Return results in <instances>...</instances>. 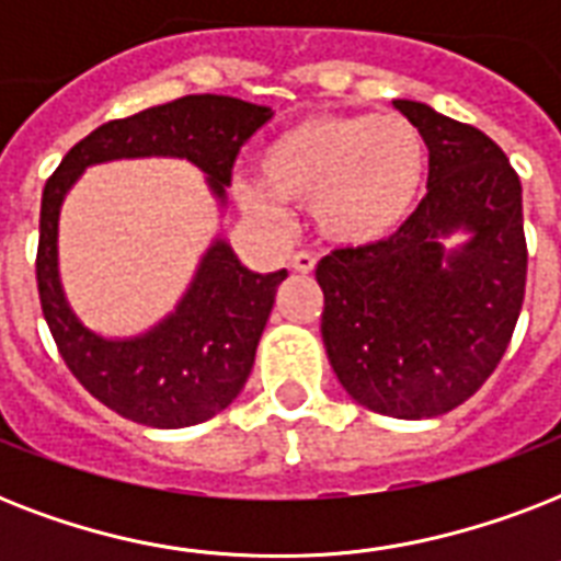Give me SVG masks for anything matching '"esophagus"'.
<instances>
[{"label":"esophagus","instance_id":"34e87169","mask_svg":"<svg viewBox=\"0 0 561 561\" xmlns=\"http://www.w3.org/2000/svg\"><path fill=\"white\" fill-rule=\"evenodd\" d=\"M290 267L297 273H311L317 267V255L308 253V250H297V253L290 255Z\"/></svg>","mask_w":561,"mask_h":561}]
</instances>
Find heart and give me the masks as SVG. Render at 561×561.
I'll return each instance as SVG.
<instances>
[{
	"label": "heart",
	"mask_w": 561,
	"mask_h": 561,
	"mask_svg": "<svg viewBox=\"0 0 561 561\" xmlns=\"http://www.w3.org/2000/svg\"><path fill=\"white\" fill-rule=\"evenodd\" d=\"M427 174L425 136L401 113L311 116L285 127L259 153V183H241L244 206L276 215L311 203L317 229L337 244H375L410 218Z\"/></svg>",
	"instance_id": "obj_1"
}]
</instances>
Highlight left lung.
<instances>
[{"label": "left lung", "instance_id": "obj_1", "mask_svg": "<svg viewBox=\"0 0 561 561\" xmlns=\"http://www.w3.org/2000/svg\"><path fill=\"white\" fill-rule=\"evenodd\" d=\"M396 107L425 136L427 194L390 238L320 259V332L352 399L425 419L471 399L513 341L527 285L522 180L478 127L419 101ZM457 226L476 238L445 260L438 236Z\"/></svg>", "mask_w": 561, "mask_h": 561}]
</instances>
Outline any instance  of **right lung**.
Masks as SVG:
<instances>
[{
    "instance_id": "1",
    "label": "right lung",
    "mask_w": 561,
    "mask_h": 561,
    "mask_svg": "<svg viewBox=\"0 0 561 561\" xmlns=\"http://www.w3.org/2000/svg\"><path fill=\"white\" fill-rule=\"evenodd\" d=\"M267 118L271 107L241 99L183 95L95 127L46 180L37 244L43 317L69 373L118 416L148 427H188L227 408L253 369L255 346L288 271H247L229 244L215 241L178 314L136 341H104L75 320L57 282L60 201L87 165L122 157H186L224 197L238 153Z\"/></svg>"
}]
</instances>
